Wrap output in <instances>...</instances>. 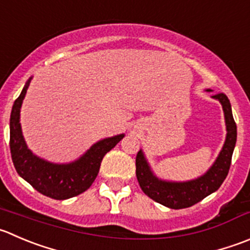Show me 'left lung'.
<instances>
[{
    "label": "left lung",
    "mask_w": 250,
    "mask_h": 250,
    "mask_svg": "<svg viewBox=\"0 0 250 250\" xmlns=\"http://www.w3.org/2000/svg\"><path fill=\"white\" fill-rule=\"evenodd\" d=\"M212 98L217 99L224 108L227 137L219 157L204 176L194 181L183 182V183L160 181L150 171L142 150L138 151L137 159H135V174H137L140 188L147 197L164 207L176 210L190 208L192 205L202 202L205 197L211 193L216 192L229 174L232 154H233L237 140V125L232 115L229 98L224 93L215 94Z\"/></svg>",
    "instance_id": "left-lung-1"
}]
</instances>
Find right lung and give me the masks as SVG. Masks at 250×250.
<instances>
[{"label": "right lung", "mask_w": 250, "mask_h": 250, "mask_svg": "<svg viewBox=\"0 0 250 250\" xmlns=\"http://www.w3.org/2000/svg\"><path fill=\"white\" fill-rule=\"evenodd\" d=\"M29 82L13 104L9 122V147L12 161L21 178L34 189L56 200H64L85 192L95 181L104 156L125 135L107 138L96 143L78 161L68 165H55L39 159L26 146L21 135L19 112Z\"/></svg>", "instance_id": "obj_1"}]
</instances>
